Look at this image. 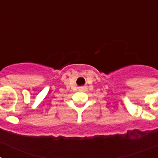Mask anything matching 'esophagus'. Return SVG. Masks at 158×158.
<instances>
[{
  "mask_svg": "<svg viewBox=\"0 0 158 158\" xmlns=\"http://www.w3.org/2000/svg\"><path fill=\"white\" fill-rule=\"evenodd\" d=\"M88 88L86 87V86H82V87H80L79 89H78V91L80 92H86L87 91Z\"/></svg>",
  "mask_w": 158,
  "mask_h": 158,
  "instance_id": "34e87169",
  "label": "esophagus"
}]
</instances>
